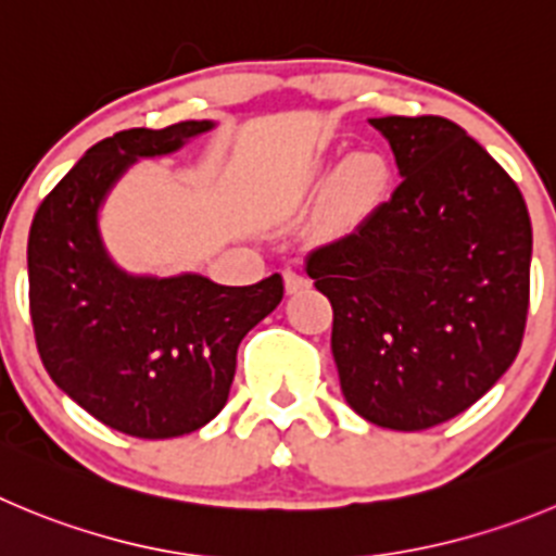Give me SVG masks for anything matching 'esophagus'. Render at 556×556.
I'll return each instance as SVG.
<instances>
[{
  "mask_svg": "<svg viewBox=\"0 0 556 556\" xmlns=\"http://www.w3.org/2000/svg\"><path fill=\"white\" fill-rule=\"evenodd\" d=\"M282 277H285V290H288V293H299V290L309 288V277L302 271V268L288 266Z\"/></svg>",
  "mask_w": 556,
  "mask_h": 556,
  "instance_id": "1",
  "label": "esophagus"
}]
</instances>
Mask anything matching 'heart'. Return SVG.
<instances>
[{
    "mask_svg": "<svg viewBox=\"0 0 556 556\" xmlns=\"http://www.w3.org/2000/svg\"><path fill=\"white\" fill-rule=\"evenodd\" d=\"M331 180V207L337 214H365L381 200L389 180L387 161L378 153H354L342 161L340 167L331 173L329 167H320L313 175L315 184Z\"/></svg>",
    "mask_w": 556,
    "mask_h": 556,
    "instance_id": "obj_1",
    "label": "heart"
}]
</instances>
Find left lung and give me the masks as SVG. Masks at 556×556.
Listing matches in <instances>:
<instances>
[{
    "instance_id": "left-lung-1",
    "label": "left lung",
    "mask_w": 556,
    "mask_h": 556,
    "mask_svg": "<svg viewBox=\"0 0 556 556\" xmlns=\"http://www.w3.org/2000/svg\"><path fill=\"white\" fill-rule=\"evenodd\" d=\"M401 186L351 236L307 257L334 309L342 395L389 430H425L480 401L516 359L532 225L510 175L447 117H372Z\"/></svg>"
}]
</instances>
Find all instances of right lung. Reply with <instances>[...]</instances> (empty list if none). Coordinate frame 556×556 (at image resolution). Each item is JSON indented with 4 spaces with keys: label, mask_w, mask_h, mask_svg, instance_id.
<instances>
[{
    "label": "right lung",
    "mask_w": 556,
    "mask_h": 556,
    "mask_svg": "<svg viewBox=\"0 0 556 556\" xmlns=\"http://www.w3.org/2000/svg\"><path fill=\"white\" fill-rule=\"evenodd\" d=\"M214 121L128 128L92 144L40 202L27 247L29 313L51 381L137 439H175L225 408L249 329L282 302V277L227 288L202 274H128L98 211L134 161L169 155Z\"/></svg>",
    "instance_id": "add662e5"
}]
</instances>
